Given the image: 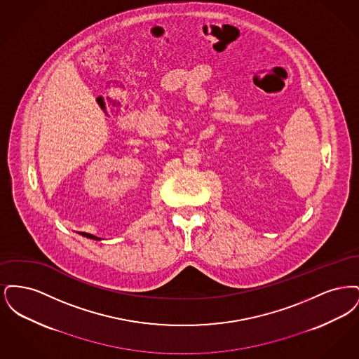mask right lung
Segmentation results:
<instances>
[{"label":"right lung","mask_w":359,"mask_h":359,"mask_svg":"<svg viewBox=\"0 0 359 359\" xmlns=\"http://www.w3.org/2000/svg\"><path fill=\"white\" fill-rule=\"evenodd\" d=\"M82 236H85V237H87V238H91V239H101L98 238V237H95V236H91V234H87V233H81Z\"/></svg>","instance_id":"right-lung-1"}]
</instances>
